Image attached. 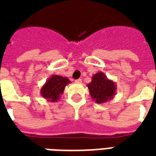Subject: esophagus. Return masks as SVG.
<instances>
[{"mask_svg": "<svg viewBox=\"0 0 156 156\" xmlns=\"http://www.w3.org/2000/svg\"><path fill=\"white\" fill-rule=\"evenodd\" d=\"M75 83H81L82 79L81 78H78V79H77V80H75Z\"/></svg>", "mask_w": 156, "mask_h": 156, "instance_id": "obj_1", "label": "esophagus"}]
</instances>
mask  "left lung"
<instances>
[{
    "label": "left lung",
    "mask_w": 156,
    "mask_h": 156,
    "mask_svg": "<svg viewBox=\"0 0 156 156\" xmlns=\"http://www.w3.org/2000/svg\"><path fill=\"white\" fill-rule=\"evenodd\" d=\"M87 86L91 98L97 104H105L110 101L116 94V83L111 79H108L102 72L93 75L92 81Z\"/></svg>",
    "instance_id": "obj_1"
}]
</instances>
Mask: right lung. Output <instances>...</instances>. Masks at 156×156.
Here are the masks:
<instances>
[{"mask_svg":"<svg viewBox=\"0 0 156 156\" xmlns=\"http://www.w3.org/2000/svg\"><path fill=\"white\" fill-rule=\"evenodd\" d=\"M71 82L66 77L51 75L41 88V95L48 102L58 101L64 92L65 87Z\"/></svg>","mask_w":156,"mask_h":156,"instance_id":"right-lung-1","label":"right lung"}]
</instances>
